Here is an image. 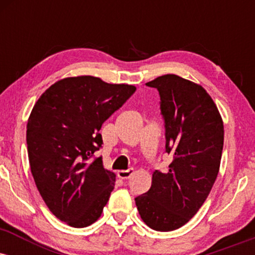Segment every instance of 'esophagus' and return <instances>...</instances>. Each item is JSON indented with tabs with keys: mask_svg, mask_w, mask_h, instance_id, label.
I'll list each match as a JSON object with an SVG mask.
<instances>
[{
	"mask_svg": "<svg viewBox=\"0 0 255 255\" xmlns=\"http://www.w3.org/2000/svg\"><path fill=\"white\" fill-rule=\"evenodd\" d=\"M134 170L133 169H128V170H120L118 172V176L121 178V180H128L131 175H133Z\"/></svg>",
	"mask_w": 255,
	"mask_h": 255,
	"instance_id": "obj_1",
	"label": "esophagus"
}]
</instances>
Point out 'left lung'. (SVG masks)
<instances>
[{
    "label": "left lung",
    "mask_w": 255,
    "mask_h": 255,
    "mask_svg": "<svg viewBox=\"0 0 255 255\" xmlns=\"http://www.w3.org/2000/svg\"><path fill=\"white\" fill-rule=\"evenodd\" d=\"M157 89L164 120L168 170H154L151 188L135 198L151 229H178L199 211L217 178L224 141L219 111L200 85L166 74L146 83Z\"/></svg>",
    "instance_id": "left-lung-1"
}]
</instances>
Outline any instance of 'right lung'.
<instances>
[{
    "label": "right lung",
    "mask_w": 255,
    "mask_h": 255,
    "mask_svg": "<svg viewBox=\"0 0 255 255\" xmlns=\"http://www.w3.org/2000/svg\"><path fill=\"white\" fill-rule=\"evenodd\" d=\"M133 85L99 78H67L40 96L27 122L32 176L46 206L60 221L85 228L101 217L115 186L105 170L102 125L135 92Z\"/></svg>",
    "instance_id": "1"
}]
</instances>
